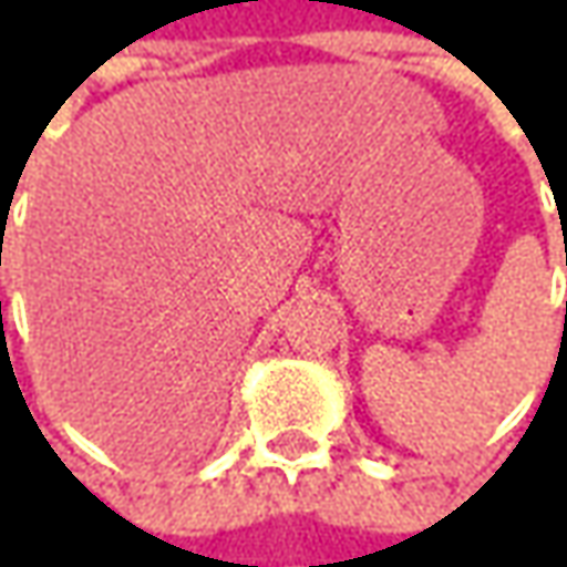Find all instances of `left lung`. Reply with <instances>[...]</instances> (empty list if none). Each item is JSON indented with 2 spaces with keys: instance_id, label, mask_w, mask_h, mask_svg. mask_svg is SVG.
<instances>
[{
  "instance_id": "obj_1",
  "label": "left lung",
  "mask_w": 567,
  "mask_h": 567,
  "mask_svg": "<svg viewBox=\"0 0 567 567\" xmlns=\"http://www.w3.org/2000/svg\"><path fill=\"white\" fill-rule=\"evenodd\" d=\"M565 316H567V306H565Z\"/></svg>"
}]
</instances>
